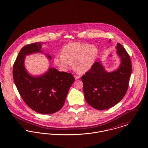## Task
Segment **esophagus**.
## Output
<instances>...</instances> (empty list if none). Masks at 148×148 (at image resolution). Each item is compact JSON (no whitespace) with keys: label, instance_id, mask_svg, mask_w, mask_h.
Segmentation results:
<instances>
[{"label":"esophagus","instance_id":"34e87169","mask_svg":"<svg viewBox=\"0 0 148 148\" xmlns=\"http://www.w3.org/2000/svg\"><path fill=\"white\" fill-rule=\"evenodd\" d=\"M74 78L75 80H77V79H78L79 78V77L78 76V75H74Z\"/></svg>","mask_w":148,"mask_h":148}]
</instances>
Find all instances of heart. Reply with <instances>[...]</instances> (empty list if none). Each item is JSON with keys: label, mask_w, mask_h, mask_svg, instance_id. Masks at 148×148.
Listing matches in <instances>:
<instances>
[{"label": "heart", "mask_w": 148, "mask_h": 148, "mask_svg": "<svg viewBox=\"0 0 148 148\" xmlns=\"http://www.w3.org/2000/svg\"><path fill=\"white\" fill-rule=\"evenodd\" d=\"M98 50L96 46L83 42H75L66 45L61 55L54 58L55 64L64 71H67L73 64V67L79 73H84L94 64Z\"/></svg>", "instance_id": "1"}]
</instances>
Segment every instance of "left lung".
<instances>
[{
    "instance_id": "obj_1",
    "label": "left lung",
    "mask_w": 148,
    "mask_h": 148,
    "mask_svg": "<svg viewBox=\"0 0 148 148\" xmlns=\"http://www.w3.org/2000/svg\"><path fill=\"white\" fill-rule=\"evenodd\" d=\"M116 49L121 59L117 69L108 73L100 62L96 61L82 77L86 101L97 110H107L118 103L128 89L132 71L130 58L121 44L117 43Z\"/></svg>"
}]
</instances>
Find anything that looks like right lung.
<instances>
[{
  "label": "right lung",
  "instance_id": "add662e5",
  "mask_svg": "<svg viewBox=\"0 0 148 148\" xmlns=\"http://www.w3.org/2000/svg\"><path fill=\"white\" fill-rule=\"evenodd\" d=\"M41 49L40 42L23 46L14 63L13 77L20 96L30 108L38 113L51 114L62 107L75 79L72 74L61 72L55 68H49L38 77L29 75L24 66L25 55L42 52ZM47 57L51 59L50 55Z\"/></svg>",
  "mask_w": 148,
  "mask_h": 148
}]
</instances>
